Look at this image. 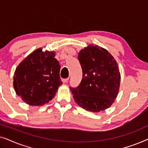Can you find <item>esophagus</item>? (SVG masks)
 <instances>
[{
	"label": "esophagus",
	"instance_id": "34e87169",
	"mask_svg": "<svg viewBox=\"0 0 148 148\" xmlns=\"http://www.w3.org/2000/svg\"><path fill=\"white\" fill-rule=\"evenodd\" d=\"M62 82L64 83V84H66V83H67V82L69 81V78H66V79H63L62 80Z\"/></svg>",
	"mask_w": 148,
	"mask_h": 148
}]
</instances>
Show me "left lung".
I'll return each mask as SVG.
<instances>
[{"label":"left lung","mask_w":148,"mask_h":148,"mask_svg":"<svg viewBox=\"0 0 148 148\" xmlns=\"http://www.w3.org/2000/svg\"><path fill=\"white\" fill-rule=\"evenodd\" d=\"M78 60L83 77L76 88H71L74 100L86 110L99 112L109 108L118 95L121 73L110 52L98 45L81 50Z\"/></svg>","instance_id":"1"}]
</instances>
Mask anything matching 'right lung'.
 I'll use <instances>...</instances> for the list:
<instances>
[{"mask_svg":"<svg viewBox=\"0 0 148 148\" xmlns=\"http://www.w3.org/2000/svg\"><path fill=\"white\" fill-rule=\"evenodd\" d=\"M54 51L34 50L16 68L13 87L16 94L30 106H42L55 96L62 84L60 65Z\"/></svg>","mask_w":148,"mask_h":148,"instance_id":"obj_1","label":"right lung"}]
</instances>
